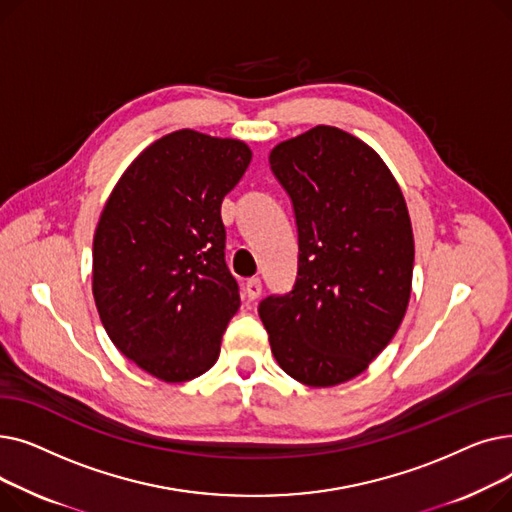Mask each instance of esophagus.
Returning <instances> with one entry per match:
<instances>
[{
	"instance_id": "esophagus-1",
	"label": "esophagus",
	"mask_w": 512,
	"mask_h": 512,
	"mask_svg": "<svg viewBox=\"0 0 512 512\" xmlns=\"http://www.w3.org/2000/svg\"><path fill=\"white\" fill-rule=\"evenodd\" d=\"M245 294H247L249 301H255L261 294V280L259 278H249L245 282Z\"/></svg>"
}]
</instances>
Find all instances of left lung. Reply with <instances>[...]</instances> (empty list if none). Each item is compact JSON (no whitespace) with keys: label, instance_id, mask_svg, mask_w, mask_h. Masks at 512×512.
Segmentation results:
<instances>
[{"label":"left lung","instance_id":"8db88e82","mask_svg":"<svg viewBox=\"0 0 512 512\" xmlns=\"http://www.w3.org/2000/svg\"><path fill=\"white\" fill-rule=\"evenodd\" d=\"M270 168L290 197L299 270L259 303L278 365L326 388L363 373L394 338L413 280L405 197L380 155L353 134L315 126L274 147Z\"/></svg>","mask_w":512,"mask_h":512}]
</instances>
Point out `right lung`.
<instances>
[{"label": "right lung", "mask_w": 512, "mask_h": 512, "mask_svg": "<svg viewBox=\"0 0 512 512\" xmlns=\"http://www.w3.org/2000/svg\"><path fill=\"white\" fill-rule=\"evenodd\" d=\"M251 164L232 139L176 130L118 180L93 238V297L118 351L164 382L199 378L240 307L222 201Z\"/></svg>", "instance_id": "right-lung-1"}]
</instances>
